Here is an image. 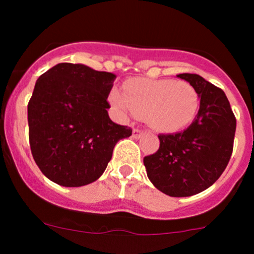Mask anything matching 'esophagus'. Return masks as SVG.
Here are the masks:
<instances>
[{
    "label": "esophagus",
    "instance_id": "1",
    "mask_svg": "<svg viewBox=\"0 0 254 254\" xmlns=\"http://www.w3.org/2000/svg\"><path fill=\"white\" fill-rule=\"evenodd\" d=\"M143 134H145V132L141 131V130H139V129L132 130V136H134L135 139H139V137H141Z\"/></svg>",
    "mask_w": 254,
    "mask_h": 254
}]
</instances>
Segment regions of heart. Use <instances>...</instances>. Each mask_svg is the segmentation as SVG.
<instances>
[{
    "label": "heart",
    "instance_id": "1",
    "mask_svg": "<svg viewBox=\"0 0 254 254\" xmlns=\"http://www.w3.org/2000/svg\"><path fill=\"white\" fill-rule=\"evenodd\" d=\"M109 102L123 117L143 118L153 130L167 134L188 127L200 108L198 91L172 78H131L124 89H112Z\"/></svg>",
    "mask_w": 254,
    "mask_h": 254
}]
</instances>
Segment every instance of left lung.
<instances>
[{
  "mask_svg": "<svg viewBox=\"0 0 254 254\" xmlns=\"http://www.w3.org/2000/svg\"><path fill=\"white\" fill-rule=\"evenodd\" d=\"M177 77L198 91L199 113L183 131L158 135L160 148L146 156L143 165L158 190L182 198L205 190L222 175L234 148L236 118L219 87L195 73Z\"/></svg>",
  "mask_w": 254,
  "mask_h": 254,
  "instance_id": "8db88e82",
  "label": "left lung"
}]
</instances>
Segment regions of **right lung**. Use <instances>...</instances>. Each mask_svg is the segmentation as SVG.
I'll return each mask as SVG.
<instances>
[{
	"label": "right lung",
	"instance_id": "add662e5",
	"mask_svg": "<svg viewBox=\"0 0 254 254\" xmlns=\"http://www.w3.org/2000/svg\"><path fill=\"white\" fill-rule=\"evenodd\" d=\"M117 78L82 64L61 63L35 82L28 103L29 143L40 171L63 187L99 178L119 140L131 129L115 124L107 98Z\"/></svg>",
	"mask_w": 254,
	"mask_h": 254
}]
</instances>
